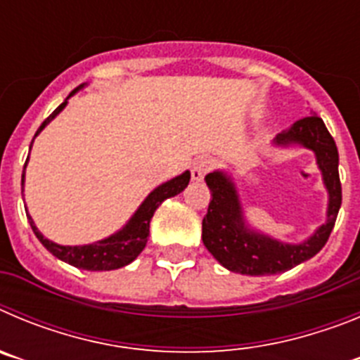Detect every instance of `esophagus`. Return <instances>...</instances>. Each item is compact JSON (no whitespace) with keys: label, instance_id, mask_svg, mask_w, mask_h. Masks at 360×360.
<instances>
[{"label":"esophagus","instance_id":"esophagus-1","mask_svg":"<svg viewBox=\"0 0 360 360\" xmlns=\"http://www.w3.org/2000/svg\"><path fill=\"white\" fill-rule=\"evenodd\" d=\"M212 169V162L207 160V158H198V160L193 162V167H191V176L193 180L200 182L205 178V174Z\"/></svg>","mask_w":360,"mask_h":360}]
</instances>
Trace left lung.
Returning a JSON list of instances; mask_svg holds the SVG:
<instances>
[{
	"label": "left lung",
	"instance_id": "1",
	"mask_svg": "<svg viewBox=\"0 0 360 360\" xmlns=\"http://www.w3.org/2000/svg\"><path fill=\"white\" fill-rule=\"evenodd\" d=\"M294 142L316 151L317 164L323 171L324 184L330 193L328 221L301 245H285L270 240L247 231L231 180L221 173L207 174L205 182L211 189L212 200L202 221V240L209 252L231 272L247 276L279 274L316 256L328 241L342 202L335 141L324 126L323 119L310 115L299 119L288 131L276 139V144Z\"/></svg>",
	"mask_w": 360,
	"mask_h": 360
}]
</instances>
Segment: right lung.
Listing matches in <instances>:
<instances>
[{"instance_id":"1","label":"right lung","mask_w":360,"mask_h":360,"mask_svg":"<svg viewBox=\"0 0 360 360\" xmlns=\"http://www.w3.org/2000/svg\"><path fill=\"white\" fill-rule=\"evenodd\" d=\"M79 88L72 91L70 95H73L77 91ZM66 106V101L61 104V106H57L56 111H53L52 115L49 119H44V122L41 124L39 129L36 131L34 139L39 135L41 129L53 119V117ZM32 139V142H34ZM32 148V144H30ZM28 160V158H27ZM25 167H27V162H25ZM191 180V173L186 171L180 176L173 178L169 182L162 184L160 187L153 191L151 195L144 200L139 211L135 212L131 219H129V224L119 231L117 234L110 236L108 240L98 241V243H91V245H82V247H63V245H57L53 241H49L46 238L37 231V227L32 221L30 214H27L28 221H30V227L34 231V234L37 236V240L46 247V250L53 254L56 257L63 259V262L70 263V265L77 266V269H84V270H115L120 269V266L128 265L135 259L139 254L144 250L146 243H148V236H149V221H151L153 214L158 209L164 200L171 198V196L178 195V193H182L184 189L187 187ZM25 182V171L23 176H21V186Z\"/></svg>"}]
</instances>
